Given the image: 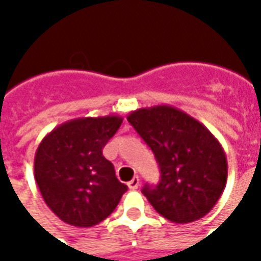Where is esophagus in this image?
<instances>
[{
    "mask_svg": "<svg viewBox=\"0 0 261 261\" xmlns=\"http://www.w3.org/2000/svg\"><path fill=\"white\" fill-rule=\"evenodd\" d=\"M138 186H140V179L138 177H134V179H131L130 181H128V189L130 190H136V189H138Z\"/></svg>",
    "mask_w": 261,
    "mask_h": 261,
    "instance_id": "34e87169",
    "label": "esophagus"
}]
</instances>
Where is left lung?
I'll return each mask as SVG.
<instances>
[{
    "label": "left lung",
    "instance_id": "1",
    "mask_svg": "<svg viewBox=\"0 0 261 261\" xmlns=\"http://www.w3.org/2000/svg\"><path fill=\"white\" fill-rule=\"evenodd\" d=\"M127 120L159 164L158 185L142 189L151 205L175 224L207 215L224 192L228 177L224 148L211 131L168 105L137 109Z\"/></svg>",
    "mask_w": 261,
    "mask_h": 261
}]
</instances>
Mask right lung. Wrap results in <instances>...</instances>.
<instances>
[{"label": "right lung", "instance_id": "add662e5", "mask_svg": "<svg viewBox=\"0 0 261 261\" xmlns=\"http://www.w3.org/2000/svg\"><path fill=\"white\" fill-rule=\"evenodd\" d=\"M123 119L81 117L50 131L35 155V179L47 207L65 224L89 228L106 219L128 187L102 149Z\"/></svg>", "mask_w": 261, "mask_h": 261}]
</instances>
